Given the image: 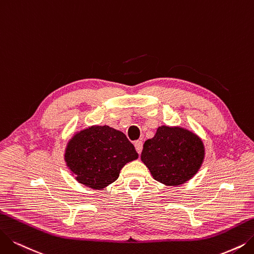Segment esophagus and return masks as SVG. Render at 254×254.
Segmentation results:
<instances>
[{
	"mask_svg": "<svg viewBox=\"0 0 254 254\" xmlns=\"http://www.w3.org/2000/svg\"><path fill=\"white\" fill-rule=\"evenodd\" d=\"M134 147H135V150L138 154H140L141 150H143V143H141L140 140H136L134 143Z\"/></svg>",
	"mask_w": 254,
	"mask_h": 254,
	"instance_id": "obj_1",
	"label": "esophagus"
}]
</instances>
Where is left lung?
Instances as JSON below:
<instances>
[{"instance_id":"8db88e82","label":"left lung","mask_w":254,"mask_h":254,"mask_svg":"<svg viewBox=\"0 0 254 254\" xmlns=\"http://www.w3.org/2000/svg\"><path fill=\"white\" fill-rule=\"evenodd\" d=\"M204 155V145L194 132L178 126H160L145 141L140 159L155 180L176 187L197 174Z\"/></svg>"}]
</instances>
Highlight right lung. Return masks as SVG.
<instances>
[{"mask_svg":"<svg viewBox=\"0 0 254 254\" xmlns=\"http://www.w3.org/2000/svg\"><path fill=\"white\" fill-rule=\"evenodd\" d=\"M138 157L126 135L109 126L95 125L68 140L64 160L79 184L102 190L113 184L127 162Z\"/></svg>","mask_w":254,"mask_h":254,"instance_id":"add662e5","label":"right lung"}]
</instances>
